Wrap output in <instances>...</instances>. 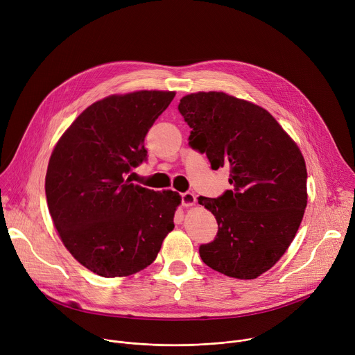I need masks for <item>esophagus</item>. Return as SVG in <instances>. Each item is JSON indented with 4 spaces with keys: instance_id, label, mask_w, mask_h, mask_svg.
<instances>
[{
    "instance_id": "obj_1",
    "label": "esophagus",
    "mask_w": 355,
    "mask_h": 355,
    "mask_svg": "<svg viewBox=\"0 0 355 355\" xmlns=\"http://www.w3.org/2000/svg\"><path fill=\"white\" fill-rule=\"evenodd\" d=\"M181 200H182V207L184 208H189L193 207L195 202H196V196L192 192H184L181 195Z\"/></svg>"
}]
</instances>
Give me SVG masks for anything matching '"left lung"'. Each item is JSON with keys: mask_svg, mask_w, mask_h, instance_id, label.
<instances>
[{"mask_svg": "<svg viewBox=\"0 0 355 355\" xmlns=\"http://www.w3.org/2000/svg\"><path fill=\"white\" fill-rule=\"evenodd\" d=\"M189 144L214 170L229 166L233 191L199 196L216 218V239L199 247L208 267L237 279L268 271L291 245L308 204L306 164L297 144L264 108L222 91L180 99Z\"/></svg>", "mask_w": 355, "mask_h": 355, "instance_id": "left-lung-1", "label": "left lung"}]
</instances>
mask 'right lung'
Returning a JSON list of instances; mask_svg holds the SVG:
<instances>
[{
	"label": "right lung",
	"mask_w": 355,
	"mask_h": 355,
	"mask_svg": "<svg viewBox=\"0 0 355 355\" xmlns=\"http://www.w3.org/2000/svg\"><path fill=\"white\" fill-rule=\"evenodd\" d=\"M174 96L175 91L141 89L99 99L52 151L44 178L50 216L71 256L96 275L144 270L174 229L180 193L125 178L146 160L144 137Z\"/></svg>",
	"instance_id": "add662e5"
}]
</instances>
